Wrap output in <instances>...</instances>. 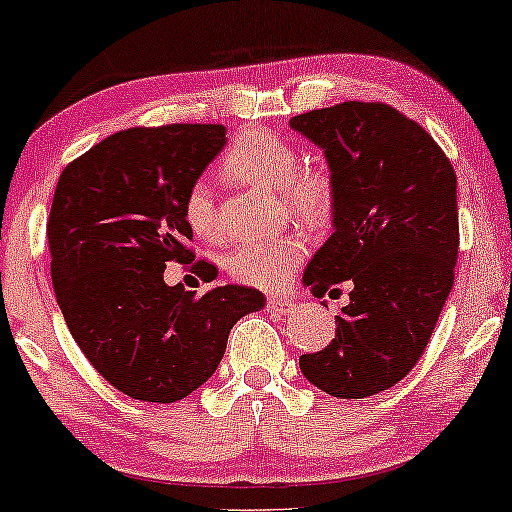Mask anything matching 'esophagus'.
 I'll list each match as a JSON object with an SVG mask.
<instances>
[{
    "label": "esophagus",
    "mask_w": 512,
    "mask_h": 512,
    "mask_svg": "<svg viewBox=\"0 0 512 512\" xmlns=\"http://www.w3.org/2000/svg\"><path fill=\"white\" fill-rule=\"evenodd\" d=\"M293 308H296V305H293V301H289V298H284V296H269L267 298V310L274 315H289V313H293Z\"/></svg>",
    "instance_id": "34e87169"
}]
</instances>
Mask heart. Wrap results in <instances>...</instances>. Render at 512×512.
<instances>
[{
    "label": "heart",
    "mask_w": 512,
    "mask_h": 512,
    "mask_svg": "<svg viewBox=\"0 0 512 512\" xmlns=\"http://www.w3.org/2000/svg\"><path fill=\"white\" fill-rule=\"evenodd\" d=\"M301 151L281 134L248 129L223 158V170L245 185L279 192L284 207L298 221L322 223L332 211L334 185L327 170L301 166ZM182 216L197 238L219 236L214 195L207 182H195L182 199ZM305 257V243L296 233L250 240L228 252L226 272L233 281L255 289H279Z\"/></svg>",
    "instance_id": "heart-1"
}]
</instances>
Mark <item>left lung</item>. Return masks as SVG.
Here are the masks:
<instances>
[{"instance_id":"obj_1","label":"left lung","mask_w":512,"mask_h":512,"mask_svg":"<svg viewBox=\"0 0 512 512\" xmlns=\"http://www.w3.org/2000/svg\"><path fill=\"white\" fill-rule=\"evenodd\" d=\"M291 127L325 151L334 185V233L303 286L322 298L354 284L332 342L298 363L327 395H378L416 366L448 301L460 250L455 170L419 122L385 103L310 110Z\"/></svg>"}]
</instances>
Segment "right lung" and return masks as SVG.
Instances as JSON below:
<instances>
[{"instance_id": "add662e5", "label": "right lung", "mask_w": 512, "mask_h": 512, "mask_svg": "<svg viewBox=\"0 0 512 512\" xmlns=\"http://www.w3.org/2000/svg\"><path fill=\"white\" fill-rule=\"evenodd\" d=\"M223 144L221 125L122 129L57 182L48 219L57 303L91 366L132 399L168 404L195 392L219 368L231 327L264 308L250 286L197 298L163 281L168 262L195 260L182 199ZM192 269L211 276L204 260Z\"/></svg>"}]
</instances>
